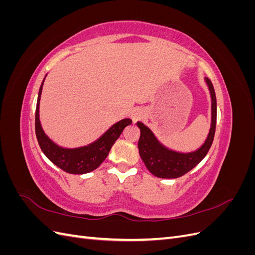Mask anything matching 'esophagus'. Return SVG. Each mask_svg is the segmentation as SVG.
Segmentation results:
<instances>
[{"label": "esophagus", "instance_id": "esophagus-1", "mask_svg": "<svg viewBox=\"0 0 255 255\" xmlns=\"http://www.w3.org/2000/svg\"><path fill=\"white\" fill-rule=\"evenodd\" d=\"M132 118H133V122H137V121H140L144 118V113L142 110H135L132 114Z\"/></svg>", "mask_w": 255, "mask_h": 255}]
</instances>
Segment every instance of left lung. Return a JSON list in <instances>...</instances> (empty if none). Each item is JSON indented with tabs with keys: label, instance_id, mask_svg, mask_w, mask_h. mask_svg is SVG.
Returning a JSON list of instances; mask_svg holds the SVG:
<instances>
[{
	"label": "left lung",
	"instance_id": "1",
	"mask_svg": "<svg viewBox=\"0 0 255 255\" xmlns=\"http://www.w3.org/2000/svg\"><path fill=\"white\" fill-rule=\"evenodd\" d=\"M205 80L212 97V128L205 143L196 152L183 154L166 149L157 141L148 128L141 122H137V127L140 128V137L138 141L139 155L148 170L155 176L161 179H176L186 174L205 157L210 150L217 121V102L212 81L208 78Z\"/></svg>",
	"mask_w": 255,
	"mask_h": 255
}]
</instances>
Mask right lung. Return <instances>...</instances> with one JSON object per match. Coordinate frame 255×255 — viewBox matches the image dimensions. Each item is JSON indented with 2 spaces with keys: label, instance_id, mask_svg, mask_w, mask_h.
<instances>
[{
  "label": "right lung",
  "instance_id": "obj_1",
  "mask_svg": "<svg viewBox=\"0 0 255 255\" xmlns=\"http://www.w3.org/2000/svg\"><path fill=\"white\" fill-rule=\"evenodd\" d=\"M44 82V80H43ZM38 94L36 114H35V132L38 143H39L44 155L47 156L54 165L59 167L71 174H84L95 170L109 155L115 141L122 134L123 129L132 123L130 119H123L114 125L107 132L96 142L87 146L78 149H64L56 145L43 133L39 120V101L42 91V85Z\"/></svg>",
  "mask_w": 255,
  "mask_h": 255
}]
</instances>
